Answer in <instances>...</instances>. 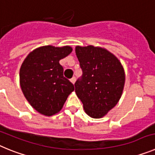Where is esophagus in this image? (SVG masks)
Returning a JSON list of instances; mask_svg holds the SVG:
<instances>
[{"instance_id": "1", "label": "esophagus", "mask_w": 155, "mask_h": 155, "mask_svg": "<svg viewBox=\"0 0 155 155\" xmlns=\"http://www.w3.org/2000/svg\"><path fill=\"white\" fill-rule=\"evenodd\" d=\"M70 81H71V82L72 83V84H74L75 81H76V78H75L74 77H73V78H71Z\"/></svg>"}]
</instances>
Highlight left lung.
<instances>
[{
	"mask_svg": "<svg viewBox=\"0 0 155 155\" xmlns=\"http://www.w3.org/2000/svg\"><path fill=\"white\" fill-rule=\"evenodd\" d=\"M81 79L74 84L77 96L90 117L102 118L118 103L125 84V71L119 59L105 48L75 47Z\"/></svg>",
	"mask_w": 155,
	"mask_h": 155,
	"instance_id": "obj_1",
	"label": "left lung"
}]
</instances>
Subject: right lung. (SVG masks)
Listing matches in <instances>:
<instances>
[{
  "label": "right lung",
  "mask_w": 155,
  "mask_h": 155,
  "mask_svg": "<svg viewBox=\"0 0 155 155\" xmlns=\"http://www.w3.org/2000/svg\"><path fill=\"white\" fill-rule=\"evenodd\" d=\"M73 49L69 46H43L28 53L21 64L19 82L24 96L40 114L51 116L62 109L74 90V84L64 77L60 61Z\"/></svg>",
  "instance_id": "right-lung-1"
}]
</instances>
